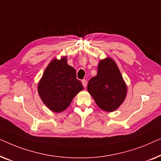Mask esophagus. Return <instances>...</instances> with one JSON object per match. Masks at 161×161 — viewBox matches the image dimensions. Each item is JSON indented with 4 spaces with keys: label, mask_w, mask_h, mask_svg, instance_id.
I'll list each match as a JSON object with an SVG mask.
<instances>
[{
    "label": "esophagus",
    "mask_w": 161,
    "mask_h": 161,
    "mask_svg": "<svg viewBox=\"0 0 161 161\" xmlns=\"http://www.w3.org/2000/svg\"><path fill=\"white\" fill-rule=\"evenodd\" d=\"M81 83H82V85L84 86V87H87V80H81Z\"/></svg>",
    "instance_id": "1"
}]
</instances>
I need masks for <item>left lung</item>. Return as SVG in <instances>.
I'll list each match as a JSON object with an SVG mask.
<instances>
[{
    "instance_id": "8db88e82",
    "label": "left lung",
    "mask_w": 161,
    "mask_h": 161,
    "mask_svg": "<svg viewBox=\"0 0 161 161\" xmlns=\"http://www.w3.org/2000/svg\"><path fill=\"white\" fill-rule=\"evenodd\" d=\"M87 90L98 107L105 112H114L124 102L127 85L112 58L107 57L100 60L98 74L90 80Z\"/></svg>"
}]
</instances>
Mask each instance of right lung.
Here are the masks:
<instances>
[{
    "mask_svg": "<svg viewBox=\"0 0 161 161\" xmlns=\"http://www.w3.org/2000/svg\"><path fill=\"white\" fill-rule=\"evenodd\" d=\"M84 89L76 79V70L67 63V57L53 59L38 84V92L47 108L55 113L69 107L76 94Z\"/></svg>",
    "mask_w": 161,
    "mask_h": 161,
    "instance_id": "obj_1",
    "label": "right lung"
}]
</instances>
